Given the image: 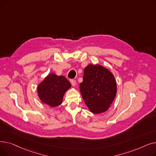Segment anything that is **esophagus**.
Returning <instances> with one entry per match:
<instances>
[{
  "mask_svg": "<svg viewBox=\"0 0 156 156\" xmlns=\"http://www.w3.org/2000/svg\"><path fill=\"white\" fill-rule=\"evenodd\" d=\"M70 82H71L73 87L76 86V81L75 80H70Z\"/></svg>",
  "mask_w": 156,
  "mask_h": 156,
  "instance_id": "34e87169",
  "label": "esophagus"
}]
</instances>
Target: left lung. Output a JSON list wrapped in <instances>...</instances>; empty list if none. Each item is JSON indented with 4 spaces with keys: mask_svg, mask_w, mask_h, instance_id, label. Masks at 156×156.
<instances>
[{
    "mask_svg": "<svg viewBox=\"0 0 156 156\" xmlns=\"http://www.w3.org/2000/svg\"><path fill=\"white\" fill-rule=\"evenodd\" d=\"M80 90L90 111L101 114L109 109L115 99L116 80L113 74L103 66L88 64L84 69Z\"/></svg>",
    "mask_w": 156,
    "mask_h": 156,
    "instance_id": "obj_1",
    "label": "left lung"
}]
</instances>
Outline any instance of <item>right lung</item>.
I'll return each instance as SVG.
<instances>
[{"label":"right lung","instance_id":"1","mask_svg":"<svg viewBox=\"0 0 156 156\" xmlns=\"http://www.w3.org/2000/svg\"><path fill=\"white\" fill-rule=\"evenodd\" d=\"M71 87V83L66 77L52 73L38 85L37 94L42 103L55 108L62 103L64 95Z\"/></svg>","mask_w":156,"mask_h":156}]
</instances>
